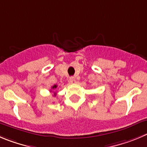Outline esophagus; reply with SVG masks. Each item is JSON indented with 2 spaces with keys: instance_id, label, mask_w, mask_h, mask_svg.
<instances>
[{
  "instance_id": "esophagus-1",
  "label": "esophagus",
  "mask_w": 147,
  "mask_h": 147,
  "mask_svg": "<svg viewBox=\"0 0 147 147\" xmlns=\"http://www.w3.org/2000/svg\"><path fill=\"white\" fill-rule=\"evenodd\" d=\"M69 82L71 83H76V80H75V78L74 77H72V78H69Z\"/></svg>"
}]
</instances>
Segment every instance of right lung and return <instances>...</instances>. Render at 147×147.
<instances>
[{"label": "right lung", "instance_id": "1", "mask_svg": "<svg viewBox=\"0 0 147 147\" xmlns=\"http://www.w3.org/2000/svg\"><path fill=\"white\" fill-rule=\"evenodd\" d=\"M57 85H54V86H52L51 88L53 89V90H54L55 88H57ZM50 91H51V90H50ZM57 96V93H56V92H53V96Z\"/></svg>", "mask_w": 147, "mask_h": 147}]
</instances>
